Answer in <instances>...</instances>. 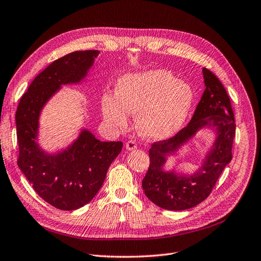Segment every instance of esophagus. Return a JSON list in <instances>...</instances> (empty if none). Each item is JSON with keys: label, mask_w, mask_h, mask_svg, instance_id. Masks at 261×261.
Masks as SVG:
<instances>
[{"label": "esophagus", "mask_w": 261, "mask_h": 261, "mask_svg": "<svg viewBox=\"0 0 261 261\" xmlns=\"http://www.w3.org/2000/svg\"><path fill=\"white\" fill-rule=\"evenodd\" d=\"M137 147H138V146H137V143L133 142V141H129V142H127V144H126V148H127V150H129V151L137 149Z\"/></svg>", "instance_id": "34e87169"}]
</instances>
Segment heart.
<instances>
[{"label": "heart", "mask_w": 261, "mask_h": 261, "mask_svg": "<svg viewBox=\"0 0 261 261\" xmlns=\"http://www.w3.org/2000/svg\"><path fill=\"white\" fill-rule=\"evenodd\" d=\"M195 101L188 82L169 70L150 69L126 73L116 82V95L101 100L105 121L115 129L127 128L130 114L143 138L161 141L174 137L186 124Z\"/></svg>", "instance_id": "obj_1"}]
</instances>
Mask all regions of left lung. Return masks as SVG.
<instances>
[{"mask_svg": "<svg viewBox=\"0 0 261 261\" xmlns=\"http://www.w3.org/2000/svg\"><path fill=\"white\" fill-rule=\"evenodd\" d=\"M202 75L206 88L188 126L172 139L153 143L149 149L150 165L142 187L147 198L166 210H187L205 200L232 158L236 123L229 97L207 68H202ZM203 129L210 130L215 140L200 166L191 173L185 172L178 159L172 169H167L169 156H178L183 147Z\"/></svg>", "mask_w": 261, "mask_h": 261, "instance_id": "1", "label": "left lung"}]
</instances>
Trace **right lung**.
Listing matches in <instances>:
<instances>
[{"mask_svg":"<svg viewBox=\"0 0 261 261\" xmlns=\"http://www.w3.org/2000/svg\"><path fill=\"white\" fill-rule=\"evenodd\" d=\"M99 53L74 51L54 61L34 79L16 112L18 166L36 193L61 210H75L92 200L122 148L121 142H101L85 127L55 151L39 143L42 110L63 85L85 83Z\"/></svg>","mask_w":261,"mask_h":261,"instance_id":"right-lung-1","label":"right lung"}]
</instances>
